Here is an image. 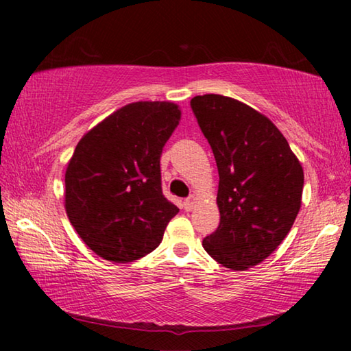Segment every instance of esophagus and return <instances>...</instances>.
<instances>
[{"mask_svg":"<svg viewBox=\"0 0 351 351\" xmlns=\"http://www.w3.org/2000/svg\"><path fill=\"white\" fill-rule=\"evenodd\" d=\"M195 203H197V198H195L193 195H192V197H189V198L184 199V204H182V206H184V209H186V210L189 212V210H192V209H193Z\"/></svg>","mask_w":351,"mask_h":351,"instance_id":"1","label":"esophagus"}]
</instances>
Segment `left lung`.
<instances>
[{"label": "left lung", "instance_id": "8db88e82", "mask_svg": "<svg viewBox=\"0 0 351 351\" xmlns=\"http://www.w3.org/2000/svg\"><path fill=\"white\" fill-rule=\"evenodd\" d=\"M190 106L215 156L219 224L203 247L219 265L245 271L276 251L293 228L304 170L268 117L239 100L204 94Z\"/></svg>", "mask_w": 351, "mask_h": 351}]
</instances>
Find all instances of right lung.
Returning <instances> with one entry per match:
<instances>
[{"label":"right lung","mask_w":351,"mask_h":351,"mask_svg":"<svg viewBox=\"0 0 351 351\" xmlns=\"http://www.w3.org/2000/svg\"><path fill=\"white\" fill-rule=\"evenodd\" d=\"M180 117L171 102H134L77 144L64 175V207L99 257L127 263L150 254L180 212L161 187L162 147Z\"/></svg>","instance_id":"right-lung-1"}]
</instances>
